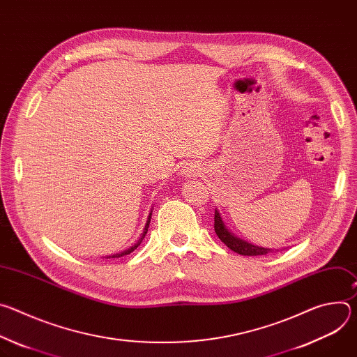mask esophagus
I'll return each mask as SVG.
<instances>
[{
    "label": "esophagus",
    "mask_w": 357,
    "mask_h": 357,
    "mask_svg": "<svg viewBox=\"0 0 357 357\" xmlns=\"http://www.w3.org/2000/svg\"><path fill=\"white\" fill-rule=\"evenodd\" d=\"M182 172H183V175L185 176H197V175H200V168L199 167H196V165H188V167H185V169H182Z\"/></svg>",
    "instance_id": "esophagus-1"
}]
</instances>
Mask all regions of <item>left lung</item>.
Masks as SVG:
<instances>
[{"instance_id": "8db88e82", "label": "left lung", "mask_w": 357, "mask_h": 357, "mask_svg": "<svg viewBox=\"0 0 357 357\" xmlns=\"http://www.w3.org/2000/svg\"><path fill=\"white\" fill-rule=\"evenodd\" d=\"M215 231L218 234V237L233 251H236L237 254H241V256H266V254L274 252L273 248H264V247H259L254 245L251 243H247L241 238H238L237 236H234L223 223L222 216L219 213L218 209H215Z\"/></svg>"}]
</instances>
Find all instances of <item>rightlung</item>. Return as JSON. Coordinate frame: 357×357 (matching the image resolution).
<instances>
[{
  "mask_svg": "<svg viewBox=\"0 0 357 357\" xmlns=\"http://www.w3.org/2000/svg\"><path fill=\"white\" fill-rule=\"evenodd\" d=\"M152 212V211H151ZM151 215L152 213H149L148 215V219H146V225H145V227H144V231H142V236H141V238L132 245V247H130L128 250H124V251H121V252H117V254H113V256H109L107 259H119V257H123V256H127V254H130V252H132L139 244H141V241H142V238L145 237V234H146V231H148V227H149V222H151Z\"/></svg>",
  "mask_w": 357,
  "mask_h": 357,
  "instance_id": "add662e5",
  "label": "right lung"
}]
</instances>
